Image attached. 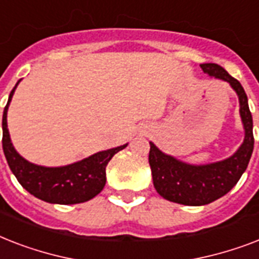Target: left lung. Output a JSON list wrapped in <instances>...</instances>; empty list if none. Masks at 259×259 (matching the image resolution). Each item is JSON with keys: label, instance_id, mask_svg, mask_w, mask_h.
Masks as SVG:
<instances>
[{"label": "left lung", "instance_id": "left-lung-1", "mask_svg": "<svg viewBox=\"0 0 259 259\" xmlns=\"http://www.w3.org/2000/svg\"><path fill=\"white\" fill-rule=\"evenodd\" d=\"M200 67L205 74L229 82L237 91L241 105L239 113L245 127V141L231 157L207 165L184 164L162 153L150 142L149 164L154 188L166 200L184 205L209 204L225 196L246 170L254 148L253 117L242 84L215 63H204Z\"/></svg>", "mask_w": 259, "mask_h": 259}]
</instances>
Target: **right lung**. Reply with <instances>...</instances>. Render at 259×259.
Listing matches in <instances>:
<instances>
[{
    "instance_id": "add662e5",
    "label": "right lung",
    "mask_w": 259,
    "mask_h": 259,
    "mask_svg": "<svg viewBox=\"0 0 259 259\" xmlns=\"http://www.w3.org/2000/svg\"><path fill=\"white\" fill-rule=\"evenodd\" d=\"M20 82V80H18ZM17 82V84H18ZM17 84L12 90L2 115V148L10 170L30 195L54 204H78L93 199L106 184V166L126 145L103 150L67 166L47 168L22 158L10 142L6 113Z\"/></svg>"
}]
</instances>
